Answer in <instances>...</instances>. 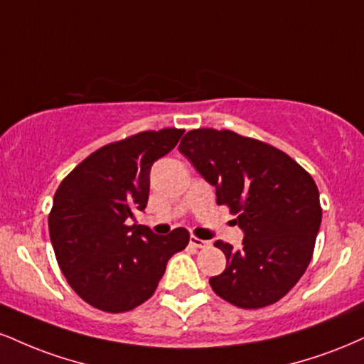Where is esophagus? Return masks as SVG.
<instances>
[{"label": "esophagus", "instance_id": "obj_1", "mask_svg": "<svg viewBox=\"0 0 364 364\" xmlns=\"http://www.w3.org/2000/svg\"><path fill=\"white\" fill-rule=\"evenodd\" d=\"M190 244H191V246H193V247H198V249H203V247H208V246H210L208 240L198 239V237H195V235H191V237H190Z\"/></svg>", "mask_w": 364, "mask_h": 364}]
</instances>
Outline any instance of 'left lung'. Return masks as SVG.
<instances>
[{
    "label": "left lung",
    "instance_id": "1",
    "mask_svg": "<svg viewBox=\"0 0 364 364\" xmlns=\"http://www.w3.org/2000/svg\"><path fill=\"white\" fill-rule=\"evenodd\" d=\"M179 152L237 215L242 247L217 240L227 266L210 287L239 309L268 307L295 287L312 259L322 220L312 176L279 149L230 130H190Z\"/></svg>",
    "mask_w": 364,
    "mask_h": 364
}]
</instances>
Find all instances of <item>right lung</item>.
I'll list each match as a JSON object with an SVG mask.
<instances>
[{
  "instance_id": "right-lung-1",
  "label": "right lung",
  "mask_w": 364,
  "mask_h": 364,
  "mask_svg": "<svg viewBox=\"0 0 364 364\" xmlns=\"http://www.w3.org/2000/svg\"><path fill=\"white\" fill-rule=\"evenodd\" d=\"M185 130H147L103 146L63 179L49 213L57 262L71 288L103 312H129L154 295L173 254L190 232L156 235L129 225L149 200V174Z\"/></svg>"
}]
</instances>
